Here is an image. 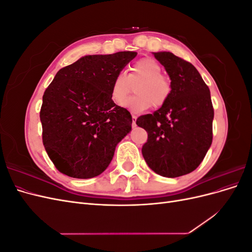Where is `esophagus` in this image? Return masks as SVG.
<instances>
[{"mask_svg":"<svg viewBox=\"0 0 252 252\" xmlns=\"http://www.w3.org/2000/svg\"><path fill=\"white\" fill-rule=\"evenodd\" d=\"M135 122H136V117H135V116H132V124H131L132 127H135V126H136Z\"/></svg>","mask_w":252,"mask_h":252,"instance_id":"obj_1","label":"esophagus"}]
</instances>
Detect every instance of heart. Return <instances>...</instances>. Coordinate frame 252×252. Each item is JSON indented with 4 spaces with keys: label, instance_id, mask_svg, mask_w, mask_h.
<instances>
[{
    "label": "heart",
    "instance_id": "1",
    "mask_svg": "<svg viewBox=\"0 0 252 252\" xmlns=\"http://www.w3.org/2000/svg\"><path fill=\"white\" fill-rule=\"evenodd\" d=\"M163 68L156 60L145 58L139 60L129 68L127 75L120 72L113 79L110 96L111 100L120 104L130 94L135 84L134 94L122 103L123 107L134 114L143 113L154 105L159 108L168 102L172 93L171 80L162 73Z\"/></svg>",
    "mask_w": 252,
    "mask_h": 252
}]
</instances>
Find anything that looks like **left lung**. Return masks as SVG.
<instances>
[{
	"label": "left lung",
	"instance_id": "obj_1",
	"mask_svg": "<svg viewBox=\"0 0 252 252\" xmlns=\"http://www.w3.org/2000/svg\"><path fill=\"white\" fill-rule=\"evenodd\" d=\"M168 73L172 93L161 108L138 118L148 133L142 154L156 173L177 178L197 168L212 143L210 91L196 68L168 51L155 52Z\"/></svg>",
	"mask_w": 252,
	"mask_h": 252
}]
</instances>
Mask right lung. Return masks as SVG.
I'll return each instance as SVG.
<instances>
[{
    "label": "right lung",
    "mask_w": 252,
    "mask_h": 252,
    "mask_svg": "<svg viewBox=\"0 0 252 252\" xmlns=\"http://www.w3.org/2000/svg\"><path fill=\"white\" fill-rule=\"evenodd\" d=\"M136 55L85 56L60 69L45 90L40 111L43 144L60 172L90 179L110 164L132 123L130 112L111 100V84Z\"/></svg>",
    "instance_id": "obj_1"
}]
</instances>
